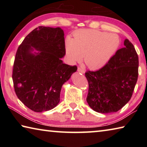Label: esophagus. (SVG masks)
Returning <instances> with one entry per match:
<instances>
[{
	"mask_svg": "<svg viewBox=\"0 0 147 147\" xmlns=\"http://www.w3.org/2000/svg\"><path fill=\"white\" fill-rule=\"evenodd\" d=\"M78 71L79 72V73H82V74L85 73V71H84L83 69H82V68H80V67H78Z\"/></svg>",
	"mask_w": 147,
	"mask_h": 147,
	"instance_id": "esophagus-1",
	"label": "esophagus"
}]
</instances>
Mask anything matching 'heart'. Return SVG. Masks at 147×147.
<instances>
[{
    "instance_id": "b5f03b06",
    "label": "heart",
    "mask_w": 147,
    "mask_h": 147,
    "mask_svg": "<svg viewBox=\"0 0 147 147\" xmlns=\"http://www.w3.org/2000/svg\"><path fill=\"white\" fill-rule=\"evenodd\" d=\"M117 34L96 30H81L67 37L65 49L71 63L80 61L84 56L86 65L91 70L99 69L108 63L120 46Z\"/></svg>"
}]
</instances>
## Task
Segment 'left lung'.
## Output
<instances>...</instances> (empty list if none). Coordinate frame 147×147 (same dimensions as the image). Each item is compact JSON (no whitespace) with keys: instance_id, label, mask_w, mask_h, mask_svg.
<instances>
[{"instance_id":"8db88e82","label":"left lung","mask_w":147,"mask_h":147,"mask_svg":"<svg viewBox=\"0 0 147 147\" xmlns=\"http://www.w3.org/2000/svg\"><path fill=\"white\" fill-rule=\"evenodd\" d=\"M139 59L133 44L126 39L124 47L105 66L87 71L89 83L87 102L96 112H117L128 102L138 77Z\"/></svg>"}]
</instances>
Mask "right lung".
Returning <instances> with one entry per match:
<instances>
[{
	"label": "right lung",
	"instance_id": "obj_1",
	"mask_svg": "<svg viewBox=\"0 0 147 147\" xmlns=\"http://www.w3.org/2000/svg\"><path fill=\"white\" fill-rule=\"evenodd\" d=\"M63 30L59 27L39 26L19 47L15 58L13 86L17 97L36 112L58 105L62 86L77 70L65 64Z\"/></svg>",
	"mask_w": 147,
	"mask_h": 147
}]
</instances>
